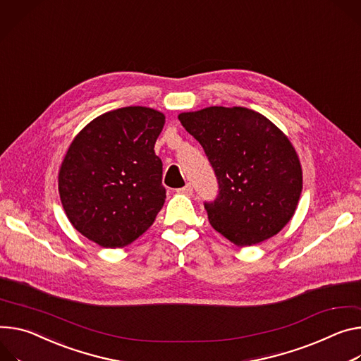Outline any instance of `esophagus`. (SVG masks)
Masks as SVG:
<instances>
[{
  "instance_id": "obj_1",
  "label": "esophagus",
  "mask_w": 361,
  "mask_h": 361,
  "mask_svg": "<svg viewBox=\"0 0 361 361\" xmlns=\"http://www.w3.org/2000/svg\"><path fill=\"white\" fill-rule=\"evenodd\" d=\"M177 191H178L180 194H185V195H190V194H192V185H191V184H185L184 187L178 188Z\"/></svg>"
}]
</instances>
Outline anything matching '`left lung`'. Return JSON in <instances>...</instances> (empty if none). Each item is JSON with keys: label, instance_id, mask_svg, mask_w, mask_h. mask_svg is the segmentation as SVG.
I'll return each instance as SVG.
<instances>
[{"label": "left lung", "instance_id": "8db88e82", "mask_svg": "<svg viewBox=\"0 0 361 361\" xmlns=\"http://www.w3.org/2000/svg\"><path fill=\"white\" fill-rule=\"evenodd\" d=\"M178 119L200 142L217 177V199L204 203L214 231L239 247L279 233L302 191L301 162L288 137L242 106H210Z\"/></svg>", "mask_w": 361, "mask_h": 361}]
</instances>
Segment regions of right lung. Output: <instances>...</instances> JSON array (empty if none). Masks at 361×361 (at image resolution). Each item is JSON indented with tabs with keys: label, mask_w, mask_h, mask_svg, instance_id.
<instances>
[{
	"label": "right lung",
	"mask_w": 361,
	"mask_h": 361,
	"mask_svg": "<svg viewBox=\"0 0 361 361\" xmlns=\"http://www.w3.org/2000/svg\"><path fill=\"white\" fill-rule=\"evenodd\" d=\"M166 123L159 111L126 106L89 122L59 171V194L79 233L102 247H123L154 223L166 202L154 145Z\"/></svg>",
	"instance_id": "add662e5"
}]
</instances>
